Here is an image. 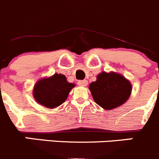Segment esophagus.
<instances>
[{
	"label": "esophagus",
	"mask_w": 159,
	"mask_h": 159,
	"mask_svg": "<svg viewBox=\"0 0 159 159\" xmlns=\"http://www.w3.org/2000/svg\"><path fill=\"white\" fill-rule=\"evenodd\" d=\"M77 84L80 86H82V87H86L87 85V84H88V82H87V80H79Z\"/></svg>",
	"instance_id": "34e87169"
}]
</instances>
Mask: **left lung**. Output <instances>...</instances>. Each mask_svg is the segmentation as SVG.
Masks as SVG:
<instances>
[{
  "instance_id": "obj_1",
  "label": "left lung",
  "mask_w": 159,
  "mask_h": 159,
  "mask_svg": "<svg viewBox=\"0 0 159 159\" xmlns=\"http://www.w3.org/2000/svg\"><path fill=\"white\" fill-rule=\"evenodd\" d=\"M94 102L102 108L110 110L123 105L132 93V84L122 75L102 72L97 80L89 85Z\"/></svg>"
}]
</instances>
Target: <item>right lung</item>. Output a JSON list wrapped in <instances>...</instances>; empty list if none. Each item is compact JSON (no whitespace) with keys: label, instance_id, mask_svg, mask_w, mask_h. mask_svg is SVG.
Listing matches in <instances>:
<instances>
[{"label":"right lung","instance_id":"right-lung-1","mask_svg":"<svg viewBox=\"0 0 159 159\" xmlns=\"http://www.w3.org/2000/svg\"><path fill=\"white\" fill-rule=\"evenodd\" d=\"M74 87L75 84L68 83L65 75L55 73L38 80L34 87L33 96L39 104L53 109L61 106L67 99Z\"/></svg>","mask_w":159,"mask_h":159}]
</instances>
